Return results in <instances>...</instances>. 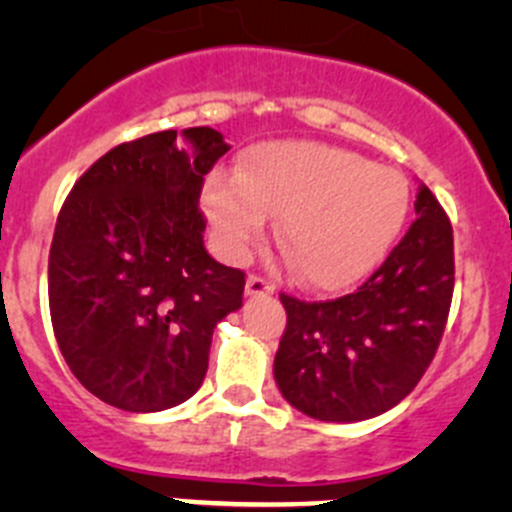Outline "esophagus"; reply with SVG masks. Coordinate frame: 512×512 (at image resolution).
<instances>
[{
	"label": "esophagus",
	"instance_id": "obj_1",
	"mask_svg": "<svg viewBox=\"0 0 512 512\" xmlns=\"http://www.w3.org/2000/svg\"><path fill=\"white\" fill-rule=\"evenodd\" d=\"M275 292V285L272 282H267L265 277H247V285H245V294L247 297H267V294Z\"/></svg>",
	"mask_w": 512,
	"mask_h": 512
}]
</instances>
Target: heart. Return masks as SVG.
Returning <instances> with one entry per match:
<instances>
[{"instance_id":"heart-1","label":"heart","mask_w":512,"mask_h":512,"mask_svg":"<svg viewBox=\"0 0 512 512\" xmlns=\"http://www.w3.org/2000/svg\"><path fill=\"white\" fill-rule=\"evenodd\" d=\"M203 208L223 255H245L277 215V240L309 287L364 280L384 262L411 208L409 180L364 156L322 143L252 148L235 178L213 175Z\"/></svg>"}]
</instances>
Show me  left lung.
Segmentation results:
<instances>
[{"instance_id":"obj_1","label":"left lung","mask_w":512,"mask_h":512,"mask_svg":"<svg viewBox=\"0 0 512 512\" xmlns=\"http://www.w3.org/2000/svg\"><path fill=\"white\" fill-rule=\"evenodd\" d=\"M416 223L356 292L332 302L282 294L287 329L275 381L289 406L329 423L394 409L414 391L446 327L453 294V230L426 185Z\"/></svg>"}]
</instances>
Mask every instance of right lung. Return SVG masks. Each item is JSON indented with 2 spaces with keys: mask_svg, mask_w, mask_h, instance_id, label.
Returning <instances> with one entry per match:
<instances>
[{
  "mask_svg": "<svg viewBox=\"0 0 512 512\" xmlns=\"http://www.w3.org/2000/svg\"><path fill=\"white\" fill-rule=\"evenodd\" d=\"M230 151L198 126L123 143L79 178L56 220L49 309L86 391L156 414L188 401L213 332L242 307L245 275L205 250L203 175Z\"/></svg>",
  "mask_w": 512,
  "mask_h": 512,
  "instance_id": "obj_1",
  "label": "right lung"
}]
</instances>
